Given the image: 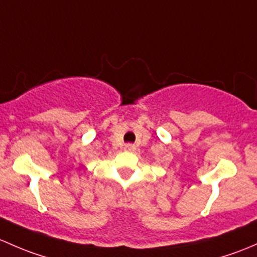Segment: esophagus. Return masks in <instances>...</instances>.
I'll use <instances>...</instances> for the list:
<instances>
[{
	"label": "esophagus",
	"instance_id": "1",
	"mask_svg": "<svg viewBox=\"0 0 257 257\" xmlns=\"http://www.w3.org/2000/svg\"><path fill=\"white\" fill-rule=\"evenodd\" d=\"M135 145H131V144H128V145H126L125 146V150L126 151H135Z\"/></svg>",
	"mask_w": 257,
	"mask_h": 257
}]
</instances>
